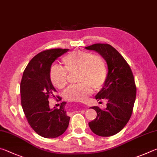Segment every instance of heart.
Wrapping results in <instances>:
<instances>
[{
  "label": "heart",
  "instance_id": "b5f03b06",
  "mask_svg": "<svg viewBox=\"0 0 157 157\" xmlns=\"http://www.w3.org/2000/svg\"><path fill=\"white\" fill-rule=\"evenodd\" d=\"M63 69L53 66L50 72L52 84L57 89H63L68 82V74L78 72L77 82L79 84L69 86L63 93L68 101L83 102L92 94V88L100 90L107 79V66L102 57L91 52L75 50L62 58Z\"/></svg>",
  "mask_w": 157,
  "mask_h": 157
}]
</instances>
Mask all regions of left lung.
I'll list each match as a JSON object with an SVG mask.
<instances>
[{"label": "left lung", "mask_w": 157, "mask_h": 157, "mask_svg": "<svg viewBox=\"0 0 157 157\" xmlns=\"http://www.w3.org/2000/svg\"><path fill=\"white\" fill-rule=\"evenodd\" d=\"M85 48L99 53L108 67L107 81L95 97L98 101L107 100V107H91L97 116L89 126L98 136H113L124 128L132 116L136 94L134 75L125 59L109 44H95Z\"/></svg>", "instance_id": "1"}]
</instances>
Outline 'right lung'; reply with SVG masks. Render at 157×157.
Segmentation results:
<instances>
[{"mask_svg": "<svg viewBox=\"0 0 157 157\" xmlns=\"http://www.w3.org/2000/svg\"><path fill=\"white\" fill-rule=\"evenodd\" d=\"M68 49L44 50L35 55L26 66L21 82V105L29 124L36 134L47 139L61 136L68 128L66 102L59 109L49 107L48 98L56 90L50 80L52 63ZM58 98V97H57Z\"/></svg>", "mask_w": 157, "mask_h": 157, "instance_id": "1", "label": "right lung"}]
</instances>
